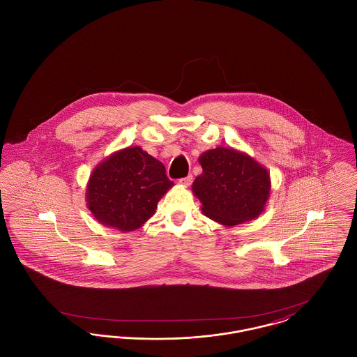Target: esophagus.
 <instances>
[{"instance_id":"obj_1","label":"esophagus","mask_w":357,"mask_h":357,"mask_svg":"<svg viewBox=\"0 0 357 357\" xmlns=\"http://www.w3.org/2000/svg\"><path fill=\"white\" fill-rule=\"evenodd\" d=\"M191 182H192V175H187L185 178H181V179H179V183H181L182 186H188V185H191Z\"/></svg>"}]
</instances>
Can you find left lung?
<instances>
[{
    "mask_svg": "<svg viewBox=\"0 0 357 357\" xmlns=\"http://www.w3.org/2000/svg\"><path fill=\"white\" fill-rule=\"evenodd\" d=\"M202 174L195 178L192 192L202 213L213 221L231 227L257 218L271 192L268 170L248 153L217 147L199 156Z\"/></svg>",
    "mask_w": 357,
    "mask_h": 357,
    "instance_id": "1",
    "label": "left lung"
}]
</instances>
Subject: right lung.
<instances>
[{
  "instance_id": "obj_1",
  "label": "right lung",
  "mask_w": 357,
  "mask_h": 357,
  "mask_svg": "<svg viewBox=\"0 0 357 357\" xmlns=\"http://www.w3.org/2000/svg\"><path fill=\"white\" fill-rule=\"evenodd\" d=\"M172 186L163 163L136 146L109 155L95 167L85 199L100 223L132 231L153 217L158 202Z\"/></svg>"
}]
</instances>
